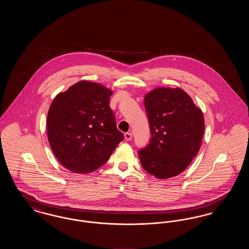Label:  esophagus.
Listing matches in <instances>:
<instances>
[{
  "label": "esophagus",
  "mask_w": 249,
  "mask_h": 249,
  "mask_svg": "<svg viewBox=\"0 0 249 249\" xmlns=\"http://www.w3.org/2000/svg\"><path fill=\"white\" fill-rule=\"evenodd\" d=\"M124 138H125L126 141H130L131 138H132V134H131L130 132H126V133L124 134Z\"/></svg>",
  "instance_id": "obj_1"
}]
</instances>
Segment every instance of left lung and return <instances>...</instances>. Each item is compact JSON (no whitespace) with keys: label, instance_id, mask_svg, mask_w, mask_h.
<instances>
[{"label":"left lung","instance_id":"8db88e82","mask_svg":"<svg viewBox=\"0 0 249 249\" xmlns=\"http://www.w3.org/2000/svg\"><path fill=\"white\" fill-rule=\"evenodd\" d=\"M151 138L139 152L142 168L159 179L177 177L198 154L204 119L181 89L157 88L144 96Z\"/></svg>","mask_w":249,"mask_h":249}]
</instances>
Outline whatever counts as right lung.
Wrapping results in <instances>:
<instances>
[{"instance_id": "right-lung-1", "label": "right lung", "mask_w": 249, "mask_h": 249, "mask_svg": "<svg viewBox=\"0 0 249 249\" xmlns=\"http://www.w3.org/2000/svg\"><path fill=\"white\" fill-rule=\"evenodd\" d=\"M113 91L80 81L55 97L48 110V139L60 164L77 174L104 165L124 138L109 107Z\"/></svg>"}]
</instances>
